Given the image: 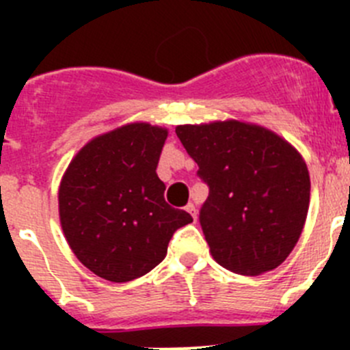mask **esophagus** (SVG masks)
Segmentation results:
<instances>
[{"instance_id":"obj_1","label":"esophagus","mask_w":350,"mask_h":350,"mask_svg":"<svg viewBox=\"0 0 350 350\" xmlns=\"http://www.w3.org/2000/svg\"><path fill=\"white\" fill-rule=\"evenodd\" d=\"M185 210L193 215V219H196V206H194V203H187V206H185Z\"/></svg>"}]
</instances>
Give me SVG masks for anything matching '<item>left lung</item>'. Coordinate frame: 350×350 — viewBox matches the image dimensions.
<instances>
[{"mask_svg": "<svg viewBox=\"0 0 350 350\" xmlns=\"http://www.w3.org/2000/svg\"><path fill=\"white\" fill-rule=\"evenodd\" d=\"M175 133L208 185L200 224L213 259L240 275L279 267L307 219L310 177L301 156L275 133L238 120Z\"/></svg>", "mask_w": 350, "mask_h": 350, "instance_id": "8db88e82", "label": "left lung"}]
</instances>
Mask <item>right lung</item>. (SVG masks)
<instances>
[{
    "label": "right lung",
    "mask_w": 350,
    "mask_h": 350,
    "mask_svg": "<svg viewBox=\"0 0 350 350\" xmlns=\"http://www.w3.org/2000/svg\"><path fill=\"white\" fill-rule=\"evenodd\" d=\"M168 131L128 124L94 138L75 156L59 189L64 237L101 279L129 282L166 256L173 233L193 222L165 200L156 168Z\"/></svg>",
    "instance_id": "1"
}]
</instances>
